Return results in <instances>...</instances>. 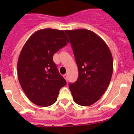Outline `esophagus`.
Segmentation results:
<instances>
[{
	"label": "esophagus",
	"mask_w": 134,
	"mask_h": 134,
	"mask_svg": "<svg viewBox=\"0 0 134 134\" xmlns=\"http://www.w3.org/2000/svg\"><path fill=\"white\" fill-rule=\"evenodd\" d=\"M63 78H64L66 80H67V75H63Z\"/></svg>",
	"instance_id": "1"
}]
</instances>
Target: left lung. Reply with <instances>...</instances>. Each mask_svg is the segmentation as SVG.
<instances>
[{
    "label": "left lung",
    "mask_w": 134,
    "mask_h": 134,
    "mask_svg": "<svg viewBox=\"0 0 134 134\" xmlns=\"http://www.w3.org/2000/svg\"><path fill=\"white\" fill-rule=\"evenodd\" d=\"M78 69L76 82L69 83L73 100L80 106H89L100 98L108 87L113 62L109 47L91 30H66Z\"/></svg>",
    "instance_id": "1"
}]
</instances>
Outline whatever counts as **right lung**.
<instances>
[{
    "instance_id": "add662e5",
    "label": "right lung",
    "mask_w": 134,
    "mask_h": 134,
    "mask_svg": "<svg viewBox=\"0 0 134 134\" xmlns=\"http://www.w3.org/2000/svg\"><path fill=\"white\" fill-rule=\"evenodd\" d=\"M67 42L63 30L45 28L34 33L21 50L17 62L19 81L28 99L37 106L53 104L59 90L66 85L53 56Z\"/></svg>"
}]
</instances>
